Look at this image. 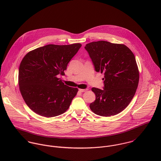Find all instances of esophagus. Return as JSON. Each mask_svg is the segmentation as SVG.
Here are the masks:
<instances>
[{
    "label": "esophagus",
    "instance_id": "34e87169",
    "mask_svg": "<svg viewBox=\"0 0 161 161\" xmlns=\"http://www.w3.org/2000/svg\"><path fill=\"white\" fill-rule=\"evenodd\" d=\"M88 90V89H79V91L81 92H85Z\"/></svg>",
    "mask_w": 161,
    "mask_h": 161
}]
</instances>
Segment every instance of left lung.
Returning a JSON list of instances; mask_svg holds the SVG:
<instances>
[{"instance_id":"8db88e82","label":"left lung","mask_w":161,"mask_h":161,"mask_svg":"<svg viewBox=\"0 0 161 161\" xmlns=\"http://www.w3.org/2000/svg\"><path fill=\"white\" fill-rule=\"evenodd\" d=\"M86 50L97 72L104 73V89L92 88L96 100L90 104L96 115L110 117L128 106L137 89L140 74L135 57L124 44L105 41L92 42Z\"/></svg>"}]
</instances>
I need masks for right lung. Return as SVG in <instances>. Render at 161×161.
Segmentation results:
<instances>
[{
  "label": "right lung",
  "instance_id": "add662e5",
  "mask_svg": "<svg viewBox=\"0 0 161 161\" xmlns=\"http://www.w3.org/2000/svg\"><path fill=\"white\" fill-rule=\"evenodd\" d=\"M81 46L80 43L48 44L23 57L19 67V89L34 112L49 118L68 110L78 89L64 85L58 76L65 75L69 62Z\"/></svg>",
  "mask_w": 161,
  "mask_h": 161
}]
</instances>
